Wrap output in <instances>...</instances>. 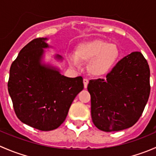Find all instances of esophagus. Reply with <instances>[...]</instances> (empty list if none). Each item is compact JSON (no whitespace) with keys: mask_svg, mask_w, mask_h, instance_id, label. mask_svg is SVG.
<instances>
[{"mask_svg":"<svg viewBox=\"0 0 156 156\" xmlns=\"http://www.w3.org/2000/svg\"><path fill=\"white\" fill-rule=\"evenodd\" d=\"M83 81H84V88H87V84H88V82H89V80H88L87 78H84V80H83Z\"/></svg>","mask_w":156,"mask_h":156,"instance_id":"obj_1","label":"esophagus"}]
</instances>
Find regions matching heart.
<instances>
[{
  "label": "heart",
  "mask_w": 156,
  "mask_h": 156,
  "mask_svg": "<svg viewBox=\"0 0 156 156\" xmlns=\"http://www.w3.org/2000/svg\"><path fill=\"white\" fill-rule=\"evenodd\" d=\"M77 56L70 57V63L73 66L78 67L79 60L90 62V72L95 76H100L106 74L114 65L119 56V50L116 45L95 40L81 45L77 51Z\"/></svg>",
  "instance_id": "heart-1"
}]
</instances>
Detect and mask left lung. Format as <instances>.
Segmentation results:
<instances>
[{"mask_svg": "<svg viewBox=\"0 0 156 156\" xmlns=\"http://www.w3.org/2000/svg\"><path fill=\"white\" fill-rule=\"evenodd\" d=\"M150 70L140 52L122 58L105 78L90 80L93 123L106 132L119 131L136 123L150 94Z\"/></svg>", "mask_w": 156, "mask_h": 156, "instance_id": "obj_1", "label": "left lung"}]
</instances>
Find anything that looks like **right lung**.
<instances>
[{
  "instance_id": "1",
  "label": "right lung",
  "mask_w": 156,
  "mask_h": 156,
  "mask_svg": "<svg viewBox=\"0 0 156 156\" xmlns=\"http://www.w3.org/2000/svg\"><path fill=\"white\" fill-rule=\"evenodd\" d=\"M46 39H34L20 50L10 66L7 84L17 118L43 131L63 123L72 101L84 88L81 76L68 78L41 64L43 49L48 48Z\"/></svg>"
}]
</instances>
